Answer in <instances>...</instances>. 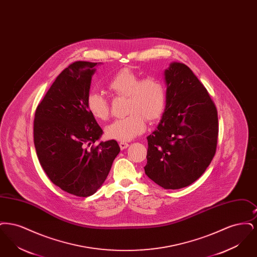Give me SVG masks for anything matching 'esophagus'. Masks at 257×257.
<instances>
[{"instance_id": "1", "label": "esophagus", "mask_w": 257, "mask_h": 257, "mask_svg": "<svg viewBox=\"0 0 257 257\" xmlns=\"http://www.w3.org/2000/svg\"><path fill=\"white\" fill-rule=\"evenodd\" d=\"M119 147L121 149H125V148H127V147H129V144H127V143H125V142H120L119 143Z\"/></svg>"}]
</instances>
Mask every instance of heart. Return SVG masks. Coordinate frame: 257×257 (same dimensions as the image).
<instances>
[{"label": "heart", "mask_w": 257, "mask_h": 257, "mask_svg": "<svg viewBox=\"0 0 257 257\" xmlns=\"http://www.w3.org/2000/svg\"><path fill=\"white\" fill-rule=\"evenodd\" d=\"M108 87L118 96L127 97V116L117 118L109 124L106 136L117 141H131L146 130V118L156 120L165 110L167 92L164 83L155 77H141L129 68H123L112 76ZM86 109L96 119L106 120L110 115L109 103L105 96L96 90L88 92Z\"/></svg>", "instance_id": "1"}]
</instances>
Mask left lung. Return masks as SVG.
Segmentation results:
<instances>
[{"label":"left lung","instance_id":"obj_1","mask_svg":"<svg viewBox=\"0 0 257 257\" xmlns=\"http://www.w3.org/2000/svg\"><path fill=\"white\" fill-rule=\"evenodd\" d=\"M167 100L156 129L147 137V176L167 190L197 180L216 153L218 111L207 89L184 63L165 70Z\"/></svg>","mask_w":257,"mask_h":257}]
</instances>
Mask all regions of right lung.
<instances>
[{
    "label": "right lung",
    "instance_id": "1",
    "mask_svg": "<svg viewBox=\"0 0 257 257\" xmlns=\"http://www.w3.org/2000/svg\"><path fill=\"white\" fill-rule=\"evenodd\" d=\"M101 62L76 61L55 80L37 106L34 142L50 180L74 196H91L105 182L120 151L117 142H100L103 130L86 109L91 79Z\"/></svg>",
    "mask_w": 257,
    "mask_h": 257
}]
</instances>
